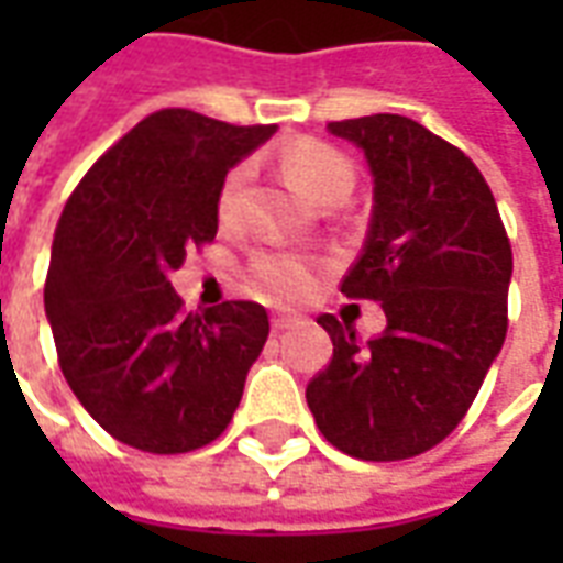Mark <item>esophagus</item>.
<instances>
[{"label":"esophagus","mask_w":563,"mask_h":563,"mask_svg":"<svg viewBox=\"0 0 563 563\" xmlns=\"http://www.w3.org/2000/svg\"><path fill=\"white\" fill-rule=\"evenodd\" d=\"M295 319L292 317H286V313H274V317H271V329L274 331H286L289 329V325H292Z\"/></svg>","instance_id":"34e87169"}]
</instances>
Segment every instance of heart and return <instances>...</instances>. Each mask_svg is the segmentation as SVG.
Wrapping results in <instances>:
<instances>
[{"label": "heart", "instance_id": "obj_1", "mask_svg": "<svg viewBox=\"0 0 563 563\" xmlns=\"http://www.w3.org/2000/svg\"><path fill=\"white\" fill-rule=\"evenodd\" d=\"M280 165L286 177L305 192L313 205H329V201H343L353 189V165L341 150L329 147L322 141L301 139L292 147L283 150ZM250 168L234 165L232 172L222 177L220 192H217V220L222 225H234L241 220L244 208V189ZM246 277L274 301H298L317 286V262L289 250H274L262 246L246 258Z\"/></svg>", "mask_w": 563, "mask_h": 563}]
</instances>
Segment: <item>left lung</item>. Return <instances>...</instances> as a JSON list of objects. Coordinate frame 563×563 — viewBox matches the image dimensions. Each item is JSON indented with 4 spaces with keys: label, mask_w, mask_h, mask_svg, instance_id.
Wrapping results in <instances>:
<instances>
[{
    "label": "left lung",
    "mask_w": 563,
    "mask_h": 563,
    "mask_svg": "<svg viewBox=\"0 0 563 563\" xmlns=\"http://www.w3.org/2000/svg\"><path fill=\"white\" fill-rule=\"evenodd\" d=\"M365 150L374 217L341 292L379 301L386 331L362 343L322 313L334 355L307 383L319 431L362 461H404L446 440L507 338L512 246L473 159L401 114L329 123Z\"/></svg>",
    "instance_id": "left-lung-1"
}]
</instances>
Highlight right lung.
<instances>
[{
    "instance_id": "1",
    "label": "right lung",
    "mask_w": 563,
    "mask_h": 563,
    "mask_svg": "<svg viewBox=\"0 0 563 563\" xmlns=\"http://www.w3.org/2000/svg\"><path fill=\"white\" fill-rule=\"evenodd\" d=\"M274 126L186 108L141 120L104 150L56 222L44 310L63 377L108 434L180 455L229 428L268 341L256 301L186 313L168 283L189 246L217 238V192Z\"/></svg>"
}]
</instances>
